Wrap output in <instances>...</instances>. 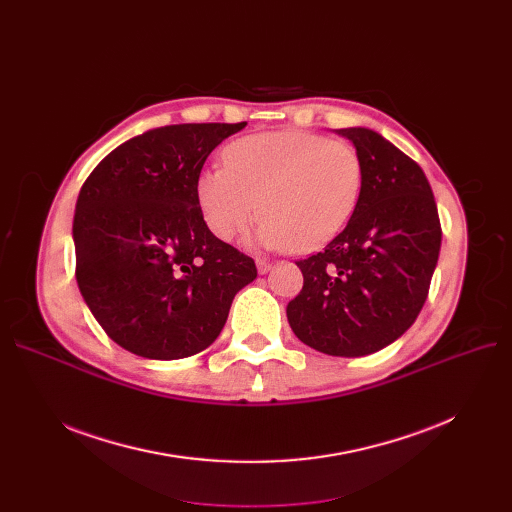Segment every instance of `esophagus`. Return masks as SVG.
<instances>
[{
    "mask_svg": "<svg viewBox=\"0 0 512 512\" xmlns=\"http://www.w3.org/2000/svg\"><path fill=\"white\" fill-rule=\"evenodd\" d=\"M270 270H272V263H270V261L257 259V272H259V274H267Z\"/></svg>",
    "mask_w": 512,
    "mask_h": 512,
    "instance_id": "1",
    "label": "esophagus"
}]
</instances>
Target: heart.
<instances>
[{
	"label": "heart",
	"mask_w": 512,
	"mask_h": 512,
	"mask_svg": "<svg viewBox=\"0 0 512 512\" xmlns=\"http://www.w3.org/2000/svg\"><path fill=\"white\" fill-rule=\"evenodd\" d=\"M363 161L346 141L309 130L251 134L224 149V168L197 176L195 197L207 230L224 242L255 218L267 249L307 253L351 220L363 191Z\"/></svg>",
	"instance_id": "b5f03b06"
}]
</instances>
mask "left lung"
Returning a JSON list of instances; mask_svg holds the SVG:
<instances>
[{"label": "left lung", "mask_w": 512, "mask_h": 512, "mask_svg": "<svg viewBox=\"0 0 512 512\" xmlns=\"http://www.w3.org/2000/svg\"><path fill=\"white\" fill-rule=\"evenodd\" d=\"M363 161V191L330 245L297 261L303 290L288 307L301 342L332 357H363L417 319L432 282L442 230L423 170L369 128H338Z\"/></svg>", "instance_id": "1"}]
</instances>
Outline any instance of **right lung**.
<instances>
[{"mask_svg":"<svg viewBox=\"0 0 512 512\" xmlns=\"http://www.w3.org/2000/svg\"><path fill=\"white\" fill-rule=\"evenodd\" d=\"M240 124H174L132 137L76 199V282L99 326L132 355L174 361L220 336L251 257L215 238L197 207L207 155Z\"/></svg>","mask_w":512,"mask_h":512,"instance_id":"right-lung-1","label":"right lung"}]
</instances>
